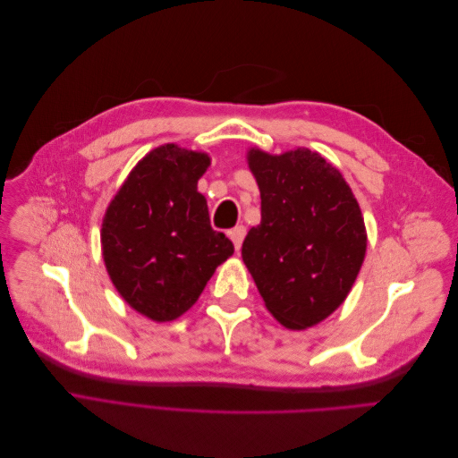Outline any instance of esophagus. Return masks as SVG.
I'll use <instances>...</instances> for the list:
<instances>
[{
  "label": "esophagus",
  "instance_id": "1",
  "mask_svg": "<svg viewBox=\"0 0 458 458\" xmlns=\"http://www.w3.org/2000/svg\"><path fill=\"white\" fill-rule=\"evenodd\" d=\"M229 237H231V241H233L234 248H237V250H241L242 241H244V237H246V227H244V225L233 227V229L229 231Z\"/></svg>",
  "mask_w": 458,
  "mask_h": 458
}]
</instances>
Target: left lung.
Returning <instances> with one entry per match:
<instances>
[{
  "label": "left lung",
  "instance_id": "obj_1",
  "mask_svg": "<svg viewBox=\"0 0 458 458\" xmlns=\"http://www.w3.org/2000/svg\"><path fill=\"white\" fill-rule=\"evenodd\" d=\"M261 221L242 259L271 315L286 328L321 323L342 306L363 266L367 231L350 185L318 152H248Z\"/></svg>",
  "mask_w": 458,
  "mask_h": 458
}]
</instances>
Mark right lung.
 <instances>
[{
	"mask_svg": "<svg viewBox=\"0 0 458 458\" xmlns=\"http://www.w3.org/2000/svg\"><path fill=\"white\" fill-rule=\"evenodd\" d=\"M210 165L206 152L174 143L137 162L110 200L101 246L110 281L141 315L165 323L199 300L234 246L210 225L197 191Z\"/></svg>",
	"mask_w": 458,
	"mask_h": 458,
	"instance_id": "add662e5",
	"label": "right lung"
}]
</instances>
